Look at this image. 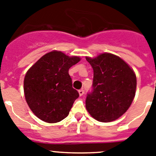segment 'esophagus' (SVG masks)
Returning <instances> with one entry per match:
<instances>
[{"instance_id":"esophagus-1","label":"esophagus","mask_w":156,"mask_h":156,"mask_svg":"<svg viewBox=\"0 0 156 156\" xmlns=\"http://www.w3.org/2000/svg\"><path fill=\"white\" fill-rule=\"evenodd\" d=\"M83 94H84V90H83V89H80V90H79L80 96H82V95H83Z\"/></svg>"}]
</instances>
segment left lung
I'll return each instance as SVG.
<instances>
[{
  "mask_svg": "<svg viewBox=\"0 0 156 156\" xmlns=\"http://www.w3.org/2000/svg\"><path fill=\"white\" fill-rule=\"evenodd\" d=\"M86 59L94 70L92 90L87 94V110L100 122L115 120L126 112L133 100L137 87L134 72L112 54Z\"/></svg>",
  "mask_w": 156,
  "mask_h": 156,
  "instance_id": "left-lung-1",
  "label": "left lung"
}]
</instances>
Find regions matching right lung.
I'll list each match as a JSON object with an SVG mask.
<instances>
[{
  "mask_svg": "<svg viewBox=\"0 0 156 156\" xmlns=\"http://www.w3.org/2000/svg\"><path fill=\"white\" fill-rule=\"evenodd\" d=\"M77 56L61 51L46 54L27 71L24 94L29 107L41 120L50 123L62 120L69 113L79 93L73 87L70 67L79 62Z\"/></svg>",
  "mask_w": 156,
  "mask_h": 156,
  "instance_id": "add662e5",
  "label": "right lung"
}]
</instances>
